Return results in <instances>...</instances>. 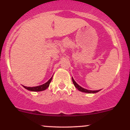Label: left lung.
<instances>
[{
	"mask_svg": "<svg viewBox=\"0 0 130 130\" xmlns=\"http://www.w3.org/2000/svg\"><path fill=\"white\" fill-rule=\"evenodd\" d=\"M72 78V82H73V83L74 84L75 87L76 88L79 90V91H82V92H84V93H97L100 91V90H88L87 89H85V88H83L76 83V82L75 81L74 79H73V78Z\"/></svg>",
	"mask_w": 130,
	"mask_h": 130,
	"instance_id": "1",
	"label": "left lung"
}]
</instances>
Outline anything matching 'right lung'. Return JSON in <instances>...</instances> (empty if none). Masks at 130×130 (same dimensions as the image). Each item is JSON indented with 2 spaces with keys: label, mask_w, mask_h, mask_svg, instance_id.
<instances>
[{
  "label": "right lung",
  "mask_w": 130,
  "mask_h": 130,
  "mask_svg": "<svg viewBox=\"0 0 130 130\" xmlns=\"http://www.w3.org/2000/svg\"><path fill=\"white\" fill-rule=\"evenodd\" d=\"M52 76L51 77V78L44 84L42 85L37 86V87H25V86H23L25 89L30 90V91H43V90H46L48 87H49V85H50V82L52 81Z\"/></svg>",
  "instance_id": "obj_1"
}]
</instances>
